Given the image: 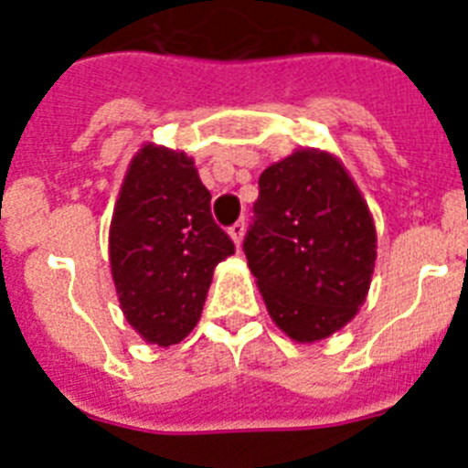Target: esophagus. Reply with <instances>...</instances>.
<instances>
[{
  "label": "esophagus",
  "instance_id": "esophagus-1",
  "mask_svg": "<svg viewBox=\"0 0 468 468\" xmlns=\"http://www.w3.org/2000/svg\"><path fill=\"white\" fill-rule=\"evenodd\" d=\"M243 234H246V222H234V225L229 227V237H231V241L237 243V248L241 246V241H243Z\"/></svg>",
  "mask_w": 468,
  "mask_h": 468
}]
</instances>
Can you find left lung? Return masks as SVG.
<instances>
[{
	"label": "left lung",
	"mask_w": 468,
	"mask_h": 468,
	"mask_svg": "<svg viewBox=\"0 0 468 468\" xmlns=\"http://www.w3.org/2000/svg\"><path fill=\"white\" fill-rule=\"evenodd\" d=\"M243 253L271 321L291 340H325L366 302L378 234L337 156L297 150L264 168Z\"/></svg>",
	"instance_id": "8db88e82"
}]
</instances>
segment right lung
Returning a JSON list of instances; mask_svg holds the SVG:
<instances>
[{"instance_id": "obj_1", "label": "right lung", "mask_w": 468, "mask_h": 468, "mask_svg": "<svg viewBox=\"0 0 468 468\" xmlns=\"http://www.w3.org/2000/svg\"><path fill=\"white\" fill-rule=\"evenodd\" d=\"M231 253L192 156L143 144L110 225L112 279L131 328L150 345L183 342L201 318L215 264Z\"/></svg>"}]
</instances>
